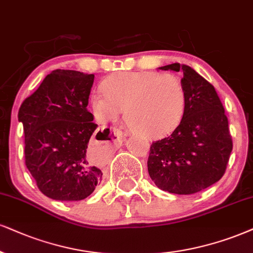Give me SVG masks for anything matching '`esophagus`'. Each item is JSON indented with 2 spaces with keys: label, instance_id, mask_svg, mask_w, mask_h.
I'll return each mask as SVG.
<instances>
[{
  "label": "esophagus",
  "instance_id": "34e87169",
  "mask_svg": "<svg viewBox=\"0 0 253 253\" xmlns=\"http://www.w3.org/2000/svg\"><path fill=\"white\" fill-rule=\"evenodd\" d=\"M112 132H114V135H115V137H116V139H117L118 142L123 141L124 137H123V133H122L121 130H118V129H112Z\"/></svg>",
  "mask_w": 253,
  "mask_h": 253
}]
</instances>
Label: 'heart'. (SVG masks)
<instances>
[{
    "instance_id": "obj_1",
    "label": "heart",
    "mask_w": 253,
    "mask_h": 253,
    "mask_svg": "<svg viewBox=\"0 0 253 253\" xmlns=\"http://www.w3.org/2000/svg\"><path fill=\"white\" fill-rule=\"evenodd\" d=\"M91 97L96 118L115 121L126 109V122L133 132L158 138L176 129L185 110V91L173 75L155 71L115 75Z\"/></svg>"
}]
</instances>
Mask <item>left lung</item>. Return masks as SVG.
Listing matches in <instances>:
<instances>
[{
  "label": "left lung",
  "mask_w": 253,
  "mask_h": 253,
  "mask_svg": "<svg viewBox=\"0 0 253 253\" xmlns=\"http://www.w3.org/2000/svg\"><path fill=\"white\" fill-rule=\"evenodd\" d=\"M161 70L180 73L185 110L174 131L150 146L148 171L161 190L191 195L223 177L232 138L224 107L212 84L185 64L172 63Z\"/></svg>",
  "instance_id": "obj_1"
}]
</instances>
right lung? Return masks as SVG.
I'll return each instance as SVG.
<instances>
[{
    "label": "right lung",
    "instance_id": "1",
    "mask_svg": "<svg viewBox=\"0 0 253 253\" xmlns=\"http://www.w3.org/2000/svg\"><path fill=\"white\" fill-rule=\"evenodd\" d=\"M93 79L56 69L18 110L28 170L40 191L55 201H82L102 180L101 169L86 157L90 139H105L86 108Z\"/></svg>",
    "mask_w": 253,
    "mask_h": 253
}]
</instances>
